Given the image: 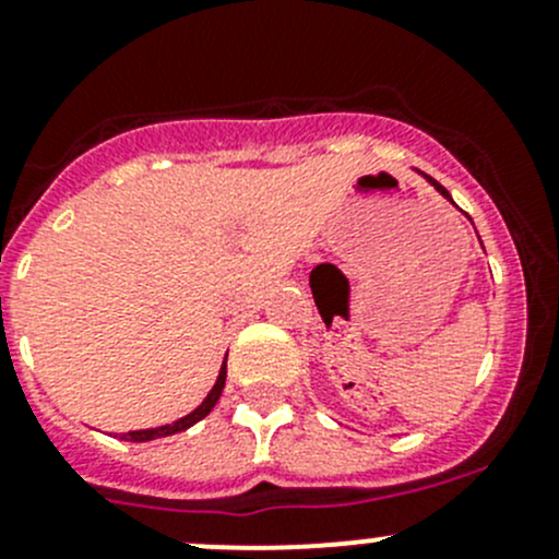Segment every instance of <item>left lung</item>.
I'll return each instance as SVG.
<instances>
[{
  "instance_id": "left-lung-1",
  "label": "left lung",
  "mask_w": 559,
  "mask_h": 559,
  "mask_svg": "<svg viewBox=\"0 0 559 559\" xmlns=\"http://www.w3.org/2000/svg\"><path fill=\"white\" fill-rule=\"evenodd\" d=\"M416 173H419V175H421V178H425V180H427V183H432V186H436V189H438V191H441V194H443V197H447V200H449V202H452V205H454L452 194H449V191H447V189H443V186H441V183H438V180H436V178H430V175H425V173H421V170H416ZM478 240H481V238H478ZM481 248H484V246H481Z\"/></svg>"
}]
</instances>
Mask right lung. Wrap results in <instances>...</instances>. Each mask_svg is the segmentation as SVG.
Segmentation results:
<instances>
[{
  "instance_id": "obj_1",
  "label": "right lung",
  "mask_w": 559,
  "mask_h": 559,
  "mask_svg": "<svg viewBox=\"0 0 559 559\" xmlns=\"http://www.w3.org/2000/svg\"><path fill=\"white\" fill-rule=\"evenodd\" d=\"M224 384H227V359H224L222 370H218V379L216 384H213L211 392L205 394V400H202L200 405H197L191 414L180 416L178 421H170V425H162V427H151V430H132V432H123V441H132V443H145V441H156V438H167V436H175V432H183L189 430V427H194L197 421L205 419L207 414H211L213 408H216L218 397H222L224 392Z\"/></svg>"
}]
</instances>
